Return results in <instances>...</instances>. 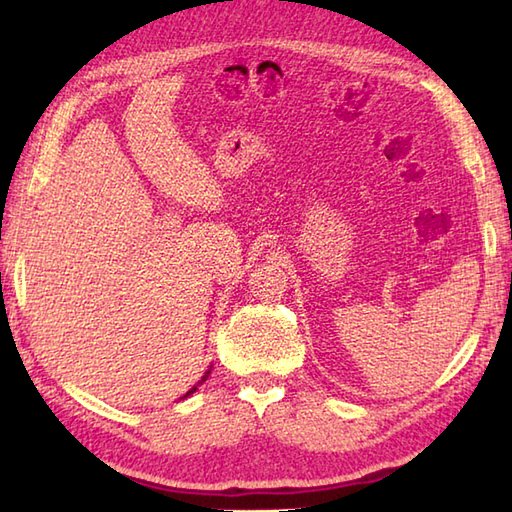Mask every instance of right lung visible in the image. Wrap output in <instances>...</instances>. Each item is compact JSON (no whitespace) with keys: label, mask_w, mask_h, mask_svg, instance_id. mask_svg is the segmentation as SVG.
Segmentation results:
<instances>
[{"label":"right lung","mask_w":512,"mask_h":512,"mask_svg":"<svg viewBox=\"0 0 512 512\" xmlns=\"http://www.w3.org/2000/svg\"><path fill=\"white\" fill-rule=\"evenodd\" d=\"M209 374H211V372H206V374L202 376V380H206V376H209ZM202 380H200V383H202ZM195 389H198V387H193L191 391H187V396H189V394H193V391H195ZM187 396H184V398H187Z\"/></svg>","instance_id":"obj_1"}]
</instances>
